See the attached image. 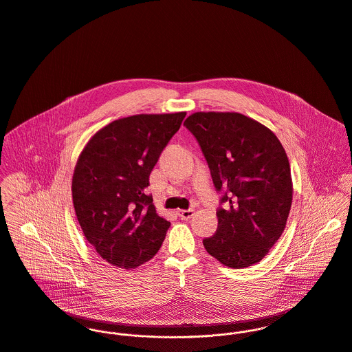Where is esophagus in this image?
<instances>
[{"label":"esophagus","instance_id":"1","mask_svg":"<svg viewBox=\"0 0 352 352\" xmlns=\"http://www.w3.org/2000/svg\"><path fill=\"white\" fill-rule=\"evenodd\" d=\"M193 209H181L178 210V216L182 219V220H189L192 216H193Z\"/></svg>","mask_w":352,"mask_h":352}]
</instances>
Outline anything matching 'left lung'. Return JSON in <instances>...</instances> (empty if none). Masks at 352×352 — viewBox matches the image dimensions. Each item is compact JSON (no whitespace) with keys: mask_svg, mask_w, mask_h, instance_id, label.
Wrapping results in <instances>:
<instances>
[{"mask_svg":"<svg viewBox=\"0 0 352 352\" xmlns=\"http://www.w3.org/2000/svg\"><path fill=\"white\" fill-rule=\"evenodd\" d=\"M192 132L220 195L217 232L202 240L227 267L261 262L285 230L293 185L286 153L273 132L240 113L197 112Z\"/></svg>","mask_w":352,"mask_h":352,"instance_id":"1","label":"left lung"}]
</instances>
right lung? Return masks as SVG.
Instances as JSON below:
<instances>
[{
  "instance_id": "right-lung-1",
  "label": "right lung",
  "mask_w": 352,
  "mask_h": 352,
  "mask_svg": "<svg viewBox=\"0 0 352 352\" xmlns=\"http://www.w3.org/2000/svg\"><path fill=\"white\" fill-rule=\"evenodd\" d=\"M186 113L136 115L100 129L79 155L73 202L102 259L135 269L154 258L170 228L147 195L150 174Z\"/></svg>"
}]
</instances>
